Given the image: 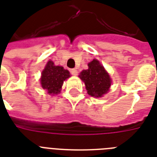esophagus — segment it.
<instances>
[{"label": "esophagus", "mask_w": 157, "mask_h": 157, "mask_svg": "<svg viewBox=\"0 0 157 157\" xmlns=\"http://www.w3.org/2000/svg\"><path fill=\"white\" fill-rule=\"evenodd\" d=\"M71 75H73V76H76V75H77V73H78V71H77V70L75 68L71 69Z\"/></svg>", "instance_id": "1"}]
</instances>
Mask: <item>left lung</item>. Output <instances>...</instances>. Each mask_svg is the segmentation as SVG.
I'll use <instances>...</instances> for the list:
<instances>
[{
    "label": "left lung",
    "instance_id": "obj_1",
    "mask_svg": "<svg viewBox=\"0 0 157 157\" xmlns=\"http://www.w3.org/2000/svg\"><path fill=\"white\" fill-rule=\"evenodd\" d=\"M89 68L81 71L79 77L82 80L89 95L101 98L108 92L112 84L109 74L97 59L88 63Z\"/></svg>",
    "mask_w": 157,
    "mask_h": 157
}]
</instances>
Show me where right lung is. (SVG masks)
<instances>
[{"instance_id":"add662e5","label":"right lung","mask_w":157,"mask_h":157,"mask_svg":"<svg viewBox=\"0 0 157 157\" xmlns=\"http://www.w3.org/2000/svg\"><path fill=\"white\" fill-rule=\"evenodd\" d=\"M70 76L69 71L62 66H55L54 62L49 60L41 72L40 85L49 94H58L61 91L63 81Z\"/></svg>"}]
</instances>
